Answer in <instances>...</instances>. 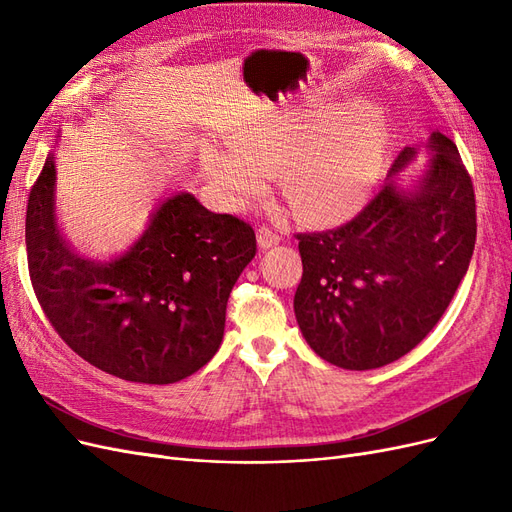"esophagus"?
Wrapping results in <instances>:
<instances>
[{
	"mask_svg": "<svg viewBox=\"0 0 512 512\" xmlns=\"http://www.w3.org/2000/svg\"><path fill=\"white\" fill-rule=\"evenodd\" d=\"M280 241H282L280 232L273 230L271 226H265V224H262V226L258 228V243H260L262 250H267V247H273V245H277Z\"/></svg>",
	"mask_w": 512,
	"mask_h": 512,
	"instance_id": "34e87169",
	"label": "esophagus"
}]
</instances>
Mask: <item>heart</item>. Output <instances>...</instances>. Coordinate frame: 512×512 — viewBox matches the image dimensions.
I'll return each instance as SVG.
<instances>
[{"label":"heart","instance_id":"heart-1","mask_svg":"<svg viewBox=\"0 0 512 512\" xmlns=\"http://www.w3.org/2000/svg\"><path fill=\"white\" fill-rule=\"evenodd\" d=\"M337 106L267 119L228 136V153L213 151L205 166L213 183L237 203L277 188L301 220L342 222L359 209L378 179L389 128L374 106Z\"/></svg>","mask_w":512,"mask_h":512}]
</instances>
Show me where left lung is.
Listing matches in <instances>:
<instances>
[{
    "label": "left lung",
    "mask_w": 512,
    "mask_h": 512,
    "mask_svg": "<svg viewBox=\"0 0 512 512\" xmlns=\"http://www.w3.org/2000/svg\"><path fill=\"white\" fill-rule=\"evenodd\" d=\"M429 149L416 188L395 183L416 156L406 147L356 218L297 235L303 277L294 314L309 348L337 367L376 369L408 354L436 327L470 267L472 179L451 138L433 132Z\"/></svg>",
    "instance_id": "left-lung-1"
}]
</instances>
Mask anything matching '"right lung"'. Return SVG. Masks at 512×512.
<instances>
[{"mask_svg":"<svg viewBox=\"0 0 512 512\" xmlns=\"http://www.w3.org/2000/svg\"><path fill=\"white\" fill-rule=\"evenodd\" d=\"M27 265L53 329L94 367L121 380L173 384L218 352L226 303L256 256L254 228L181 192L166 198L126 254H76L55 220V162L27 200Z\"/></svg>","mask_w":512,"mask_h":512,"instance_id":"right-lung-1","label":"right lung"}]
</instances>
